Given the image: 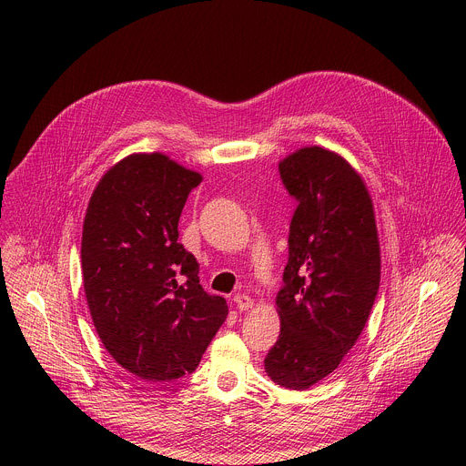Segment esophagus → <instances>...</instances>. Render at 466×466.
I'll use <instances>...</instances> for the list:
<instances>
[{"instance_id": "34e87169", "label": "esophagus", "mask_w": 466, "mask_h": 466, "mask_svg": "<svg viewBox=\"0 0 466 466\" xmlns=\"http://www.w3.org/2000/svg\"><path fill=\"white\" fill-rule=\"evenodd\" d=\"M234 302H236V306H238V309L239 311H247V309H250L252 308V299L247 295V293H238L236 297H234Z\"/></svg>"}]
</instances>
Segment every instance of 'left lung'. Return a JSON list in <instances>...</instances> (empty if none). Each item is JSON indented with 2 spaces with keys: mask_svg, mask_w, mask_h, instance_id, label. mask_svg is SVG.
I'll return each mask as SVG.
<instances>
[{
  "mask_svg": "<svg viewBox=\"0 0 466 466\" xmlns=\"http://www.w3.org/2000/svg\"><path fill=\"white\" fill-rule=\"evenodd\" d=\"M279 171L299 205L277 295L280 336L263 363L275 383L304 390L334 372L363 331L380 288V243L369 189L343 157L304 147Z\"/></svg>",
  "mask_w": 466,
  "mask_h": 466,
  "instance_id": "1",
  "label": "left lung"
}]
</instances>
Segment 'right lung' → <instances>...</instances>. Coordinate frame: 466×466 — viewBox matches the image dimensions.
<instances>
[{"label":"right lung","instance_id":"1","mask_svg":"<svg viewBox=\"0 0 466 466\" xmlns=\"http://www.w3.org/2000/svg\"><path fill=\"white\" fill-rule=\"evenodd\" d=\"M201 180L162 153L128 155L88 203L81 263L90 315L108 354L146 381L193 372L228 315L178 243L182 208Z\"/></svg>","mask_w":466,"mask_h":466}]
</instances>
